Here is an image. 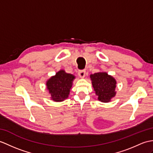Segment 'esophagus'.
I'll return each mask as SVG.
<instances>
[{
  "label": "esophagus",
  "instance_id": "obj_1",
  "mask_svg": "<svg viewBox=\"0 0 153 153\" xmlns=\"http://www.w3.org/2000/svg\"><path fill=\"white\" fill-rule=\"evenodd\" d=\"M85 73H86V72H85V70H81L78 72V75L81 78H83L85 76Z\"/></svg>",
  "mask_w": 153,
  "mask_h": 153
}]
</instances>
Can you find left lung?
<instances>
[{
    "label": "left lung",
    "instance_id": "8db88e82",
    "mask_svg": "<svg viewBox=\"0 0 153 153\" xmlns=\"http://www.w3.org/2000/svg\"><path fill=\"white\" fill-rule=\"evenodd\" d=\"M91 78L99 100L108 102L115 97L116 81L112 76H109L106 72H98L92 74Z\"/></svg>",
    "mask_w": 153,
    "mask_h": 153
}]
</instances>
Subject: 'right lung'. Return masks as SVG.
<instances>
[{"instance_id": "obj_1", "label": "right lung", "mask_w": 153, "mask_h": 153, "mask_svg": "<svg viewBox=\"0 0 153 153\" xmlns=\"http://www.w3.org/2000/svg\"><path fill=\"white\" fill-rule=\"evenodd\" d=\"M74 78L72 74L60 70L48 81L46 85L53 100L61 102L68 98Z\"/></svg>"}]
</instances>
